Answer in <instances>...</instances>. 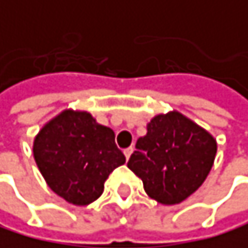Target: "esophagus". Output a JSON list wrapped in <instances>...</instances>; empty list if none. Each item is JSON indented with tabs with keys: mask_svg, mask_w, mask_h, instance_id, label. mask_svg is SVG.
<instances>
[{
	"mask_svg": "<svg viewBox=\"0 0 248 248\" xmlns=\"http://www.w3.org/2000/svg\"><path fill=\"white\" fill-rule=\"evenodd\" d=\"M132 153H133V148H132V147L125 148V150H124V156H125V159L130 157V156H132Z\"/></svg>",
	"mask_w": 248,
	"mask_h": 248,
	"instance_id": "1",
	"label": "esophagus"
}]
</instances>
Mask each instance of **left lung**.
I'll return each mask as SVG.
<instances>
[{
	"label": "left lung",
	"mask_w": 248,
	"mask_h": 248,
	"mask_svg": "<svg viewBox=\"0 0 248 248\" xmlns=\"http://www.w3.org/2000/svg\"><path fill=\"white\" fill-rule=\"evenodd\" d=\"M217 155L215 139L179 112L157 115L136 140L127 162L145 192L162 204H176L199 189Z\"/></svg>",
	"instance_id": "obj_1"
}]
</instances>
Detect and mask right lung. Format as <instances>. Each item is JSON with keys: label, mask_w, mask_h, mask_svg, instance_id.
<instances>
[{"label": "right lung", "mask_w": 248, "mask_h": 248, "mask_svg": "<svg viewBox=\"0 0 248 248\" xmlns=\"http://www.w3.org/2000/svg\"><path fill=\"white\" fill-rule=\"evenodd\" d=\"M33 155L48 186L77 206L97 200L109 174L125 162L112 128L88 112L74 110L44 125L34 138Z\"/></svg>", "instance_id": "right-lung-1"}]
</instances>
